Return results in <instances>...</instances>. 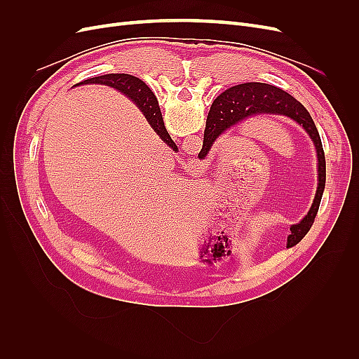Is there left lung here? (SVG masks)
Returning <instances> with one entry per match:
<instances>
[{
    "instance_id": "left-lung-1",
    "label": "left lung",
    "mask_w": 359,
    "mask_h": 359,
    "mask_svg": "<svg viewBox=\"0 0 359 359\" xmlns=\"http://www.w3.org/2000/svg\"><path fill=\"white\" fill-rule=\"evenodd\" d=\"M214 118L210 124V130H205L203 147L199 157L203 158L208 154L214 140L219 137L224 130L240 124L243 119L255 115H285L297 121L313 139L314 147L318 149V172L319 186L314 202L309 214L298 224L290 226V235L287 236V248L297 245L304 236L307 235L310 227L316 219L322 194L325 190V180H327V163H325V153L319 132L314 124L311 115L295 97L289 93L277 88L274 85L248 82L232 86L217 97L212 103Z\"/></svg>"
}]
</instances>
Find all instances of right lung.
<instances>
[{"label": "right lung", "instance_id": "add662e5", "mask_svg": "<svg viewBox=\"0 0 359 359\" xmlns=\"http://www.w3.org/2000/svg\"><path fill=\"white\" fill-rule=\"evenodd\" d=\"M81 83H103L107 86H112V88H116L118 91L128 95L130 99L137 104L139 109L144 112L148 123L156 130L157 135L165 140L169 147H172L175 151L178 149L175 142L170 139L168 130L165 127V123H163V116L160 112L157 97L154 95L153 91L149 90V86L144 81L135 78L132 74L109 73V74L97 76V78L86 79Z\"/></svg>", "mask_w": 359, "mask_h": 359}]
</instances>
